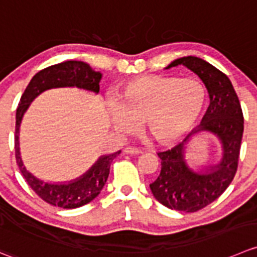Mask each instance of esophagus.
Masks as SVG:
<instances>
[{"instance_id": "1", "label": "esophagus", "mask_w": 257, "mask_h": 257, "mask_svg": "<svg viewBox=\"0 0 257 257\" xmlns=\"http://www.w3.org/2000/svg\"><path fill=\"white\" fill-rule=\"evenodd\" d=\"M124 153H126V154H141L142 151L139 148H137V147H126V148L124 149Z\"/></svg>"}]
</instances>
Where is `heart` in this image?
I'll list each match as a JSON object with an SVG mask.
<instances>
[{
	"label": "heart",
	"instance_id": "1",
	"mask_svg": "<svg viewBox=\"0 0 257 257\" xmlns=\"http://www.w3.org/2000/svg\"><path fill=\"white\" fill-rule=\"evenodd\" d=\"M205 101V88L197 79L146 75L124 84L106 108L120 133L134 131L142 120L158 143L171 144L195 125Z\"/></svg>",
	"mask_w": 257,
	"mask_h": 257
}]
</instances>
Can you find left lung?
I'll return each instance as SVG.
<instances>
[{
    "label": "left lung",
    "mask_w": 257,
    "mask_h": 257,
    "mask_svg": "<svg viewBox=\"0 0 257 257\" xmlns=\"http://www.w3.org/2000/svg\"><path fill=\"white\" fill-rule=\"evenodd\" d=\"M181 64L197 74L207 88L210 105L202 123L195 132H210L221 139L222 161L212 172L197 173L191 171L183 159V143H179L168 151L157 153L161 159V173L149 187L156 200L166 207L183 212H197L222 195L237 172L243 114L227 75L196 56L174 60L168 68Z\"/></svg>",
    "instance_id": "8db88e82"
}]
</instances>
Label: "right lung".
<instances>
[{"mask_svg": "<svg viewBox=\"0 0 257 257\" xmlns=\"http://www.w3.org/2000/svg\"><path fill=\"white\" fill-rule=\"evenodd\" d=\"M101 74L91 70L90 66L83 61H65L57 65L49 66L39 71L27 88L25 89L16 110V128H15V157L20 172L32 191L45 202L61 208H76L93 201L103 189L108 179L110 164L120 151L109 156H104L91 167L90 171L78 181L69 184H49L40 181L26 171L20 157L19 129L24 113L30 103L42 91L61 86H78V88L99 93V81Z\"/></svg>", "mask_w": 257, "mask_h": 257, "instance_id": "1", "label": "right lung"}]
</instances>
